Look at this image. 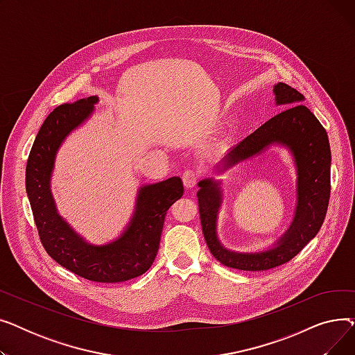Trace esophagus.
<instances>
[{"mask_svg": "<svg viewBox=\"0 0 355 355\" xmlns=\"http://www.w3.org/2000/svg\"><path fill=\"white\" fill-rule=\"evenodd\" d=\"M182 182H184V187L187 190L194 189L196 184H197V174L191 170H187L182 174Z\"/></svg>", "mask_w": 355, "mask_h": 355, "instance_id": "1", "label": "esophagus"}]
</instances>
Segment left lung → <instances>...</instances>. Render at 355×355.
I'll return each mask as SVG.
<instances>
[{"mask_svg": "<svg viewBox=\"0 0 355 355\" xmlns=\"http://www.w3.org/2000/svg\"><path fill=\"white\" fill-rule=\"evenodd\" d=\"M275 103L285 110L233 146L214 166L225 174L234 165L265 153L272 145L285 146L296 168V207L288 230L272 248L260 252H234L221 245L217 236L218 211L223 204L221 180L198 182L197 191L202 234L211 254L221 265L239 270H268L281 266L300 253L320 232L331 193V149L327 130L301 102L302 93L286 83L273 86Z\"/></svg>", "mask_w": 355, "mask_h": 355, "instance_id": "left-lung-1", "label": "left lung"}]
</instances>
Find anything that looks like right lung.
<instances>
[{
	"instance_id": "1",
	"label": "right lung",
	"mask_w": 355,
	"mask_h": 355,
	"mask_svg": "<svg viewBox=\"0 0 355 355\" xmlns=\"http://www.w3.org/2000/svg\"><path fill=\"white\" fill-rule=\"evenodd\" d=\"M98 96L55 107L35 137L26 168V190L34 221L46 252L55 262L87 281L125 282L144 275L154 263L165 214L182 197L180 177L139 187L135 210L128 226L106 245H92L59 214L50 181L54 161L71 130L95 112Z\"/></svg>"
}]
</instances>
